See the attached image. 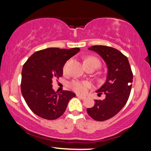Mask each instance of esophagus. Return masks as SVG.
<instances>
[{"mask_svg": "<svg viewBox=\"0 0 151 151\" xmlns=\"http://www.w3.org/2000/svg\"><path fill=\"white\" fill-rule=\"evenodd\" d=\"M77 96L78 98H80L81 99H84L86 98L85 96H83V95H79V94H77Z\"/></svg>", "mask_w": 151, "mask_h": 151, "instance_id": "esophagus-1", "label": "esophagus"}]
</instances>
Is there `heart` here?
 I'll return each instance as SVG.
<instances>
[{"mask_svg":"<svg viewBox=\"0 0 151 151\" xmlns=\"http://www.w3.org/2000/svg\"><path fill=\"white\" fill-rule=\"evenodd\" d=\"M84 67L86 66H92L95 68H98L100 66V62L98 59L93 57H87L85 60H84ZM69 62H67L63 67V73L67 74V70H68ZM90 86V84L86 81H80L77 80H74L72 81L70 84V87L76 92L79 93H84L86 92V89Z\"/></svg>","mask_w":151,"mask_h":151,"instance_id":"b5f03b06","label":"heart"}]
</instances>
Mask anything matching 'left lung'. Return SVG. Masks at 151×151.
Masks as SVG:
<instances>
[{
    "instance_id": "obj_1",
    "label": "left lung",
    "mask_w": 151,
    "mask_h": 151,
    "mask_svg": "<svg viewBox=\"0 0 151 151\" xmlns=\"http://www.w3.org/2000/svg\"><path fill=\"white\" fill-rule=\"evenodd\" d=\"M89 50L98 53L108 68L106 81L96 91L98 94L104 93L105 99L95 100L94 106L86 109L95 121H104L116 115L126 105L132 86L133 73L127 57L115 48L94 45Z\"/></svg>"
}]
</instances>
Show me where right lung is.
Returning <instances> with one entry per match:
<instances>
[{
	"label": "right lung",
	"mask_w": 151,
	"mask_h": 151,
	"mask_svg": "<svg viewBox=\"0 0 151 151\" xmlns=\"http://www.w3.org/2000/svg\"><path fill=\"white\" fill-rule=\"evenodd\" d=\"M79 47H50L35 52L24 64L21 92L29 108L38 116L55 120L65 113L68 102L76 94L70 91L57 93L52 80L63 74L65 62L77 52Z\"/></svg>",
	"instance_id": "obj_1"
}]
</instances>
